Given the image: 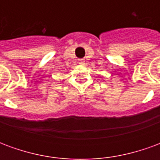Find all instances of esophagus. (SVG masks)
I'll return each instance as SVG.
<instances>
[{
    "label": "esophagus",
    "instance_id": "obj_1",
    "mask_svg": "<svg viewBox=\"0 0 160 160\" xmlns=\"http://www.w3.org/2000/svg\"><path fill=\"white\" fill-rule=\"evenodd\" d=\"M79 63H80V65H83L84 63H85V61H84L83 59H80V60H79Z\"/></svg>",
    "mask_w": 160,
    "mask_h": 160
}]
</instances>
